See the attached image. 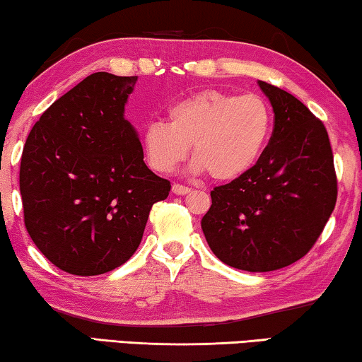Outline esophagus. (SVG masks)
<instances>
[{
    "label": "esophagus",
    "mask_w": 362,
    "mask_h": 362,
    "mask_svg": "<svg viewBox=\"0 0 362 362\" xmlns=\"http://www.w3.org/2000/svg\"><path fill=\"white\" fill-rule=\"evenodd\" d=\"M171 191H173V194H176V195H186L191 192V189H189L187 186H182V185H177V182H175L173 187H171Z\"/></svg>",
    "instance_id": "34e87169"
}]
</instances>
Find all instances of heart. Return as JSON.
I'll return each instance as SVG.
<instances>
[{
    "mask_svg": "<svg viewBox=\"0 0 362 362\" xmlns=\"http://www.w3.org/2000/svg\"><path fill=\"white\" fill-rule=\"evenodd\" d=\"M170 123L151 122L142 144L151 167L170 173L192 146L195 173L233 181L250 171L271 133V109L258 94L205 90L177 100L168 110Z\"/></svg>",
    "mask_w": 362,
    "mask_h": 362,
    "instance_id": "obj_1",
    "label": "heart"
}]
</instances>
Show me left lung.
Masks as SVG:
<instances>
[{
	"instance_id": "obj_1",
	"label": "left lung",
	"mask_w": 362,
	"mask_h": 362,
	"mask_svg": "<svg viewBox=\"0 0 362 362\" xmlns=\"http://www.w3.org/2000/svg\"><path fill=\"white\" fill-rule=\"evenodd\" d=\"M274 129L255 167L210 192L202 230L233 268H286L311 250L337 202L334 156L324 123L292 94L258 81Z\"/></svg>"
}]
</instances>
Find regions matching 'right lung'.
<instances>
[{
	"mask_svg": "<svg viewBox=\"0 0 362 362\" xmlns=\"http://www.w3.org/2000/svg\"><path fill=\"white\" fill-rule=\"evenodd\" d=\"M138 76L98 72L47 107L21 160L23 221L38 250L69 274L118 268L139 247L170 181L144 163L125 114Z\"/></svg>",
	"mask_w": 362,
	"mask_h": 362,
	"instance_id": "add662e5",
	"label": "right lung"
}]
</instances>
